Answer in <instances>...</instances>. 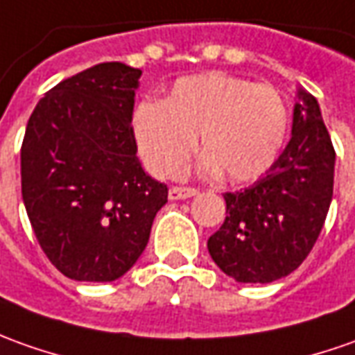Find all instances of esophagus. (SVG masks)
<instances>
[{
  "label": "esophagus",
  "mask_w": 355,
  "mask_h": 355,
  "mask_svg": "<svg viewBox=\"0 0 355 355\" xmlns=\"http://www.w3.org/2000/svg\"><path fill=\"white\" fill-rule=\"evenodd\" d=\"M196 188L190 187H173L168 190V198H171V200H187V198L196 196Z\"/></svg>",
  "instance_id": "obj_1"
}]
</instances>
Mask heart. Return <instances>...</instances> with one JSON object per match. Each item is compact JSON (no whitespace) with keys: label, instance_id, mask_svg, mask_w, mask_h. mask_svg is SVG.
Segmentation results:
<instances>
[{"label":"heart","instance_id":"heart-1","mask_svg":"<svg viewBox=\"0 0 355 355\" xmlns=\"http://www.w3.org/2000/svg\"><path fill=\"white\" fill-rule=\"evenodd\" d=\"M132 126L139 155L159 177H177L200 136L206 173L250 182L276 163L289 114L274 87L214 71L180 79L163 103H141Z\"/></svg>","mask_w":355,"mask_h":355}]
</instances>
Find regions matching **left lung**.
<instances>
[{"mask_svg":"<svg viewBox=\"0 0 355 355\" xmlns=\"http://www.w3.org/2000/svg\"><path fill=\"white\" fill-rule=\"evenodd\" d=\"M291 139L266 175L225 192V221L208 239L209 257L241 284H270L299 268L329 214L336 153L317 98L303 89Z\"/></svg>","mask_w":355,"mask_h":355,"instance_id":"1","label":"left lung"}]
</instances>
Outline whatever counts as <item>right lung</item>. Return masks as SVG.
<instances>
[{
	"label": "right lung",
	"instance_id": "add662e5",
	"mask_svg": "<svg viewBox=\"0 0 355 355\" xmlns=\"http://www.w3.org/2000/svg\"><path fill=\"white\" fill-rule=\"evenodd\" d=\"M141 69L96 64L50 89L21 147L38 245L64 276L114 282L144 252L168 188L146 175L132 128Z\"/></svg>",
	"mask_w": 355,
	"mask_h": 355
}]
</instances>
